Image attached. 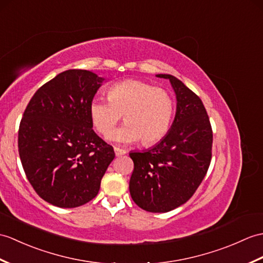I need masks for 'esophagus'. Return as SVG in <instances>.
<instances>
[{
	"label": "esophagus",
	"mask_w": 263,
	"mask_h": 263,
	"mask_svg": "<svg viewBox=\"0 0 263 263\" xmlns=\"http://www.w3.org/2000/svg\"><path fill=\"white\" fill-rule=\"evenodd\" d=\"M114 151H115V155H117V157H120V156H123L126 154V151L124 149L122 148H118V146H114Z\"/></svg>",
	"instance_id": "1"
}]
</instances>
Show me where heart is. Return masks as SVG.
I'll list each match as a JSON object with an SVG mask.
<instances>
[{"label":"heart","instance_id":"b5f03b06","mask_svg":"<svg viewBox=\"0 0 263 263\" xmlns=\"http://www.w3.org/2000/svg\"><path fill=\"white\" fill-rule=\"evenodd\" d=\"M175 102L167 89L137 79H127L107 91V100L95 97L89 104L94 129L107 137L123 115L125 124L112 133L111 139L121 143L141 140L151 145L166 136L172 125Z\"/></svg>","mask_w":263,"mask_h":263}]
</instances>
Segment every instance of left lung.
<instances>
[{"label": "left lung", "instance_id": "8db88e82", "mask_svg": "<svg viewBox=\"0 0 263 263\" xmlns=\"http://www.w3.org/2000/svg\"><path fill=\"white\" fill-rule=\"evenodd\" d=\"M169 79L177 96L174 123L161 141L144 152H130L134 168L130 194L134 203L151 213L175 210L191 198L212 160L213 131L199 97L178 78Z\"/></svg>", "mask_w": 263, "mask_h": 263}]
</instances>
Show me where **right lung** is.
I'll return each mask as SVG.
<instances>
[{"label": "right lung", "instance_id": "add662e5", "mask_svg": "<svg viewBox=\"0 0 263 263\" xmlns=\"http://www.w3.org/2000/svg\"><path fill=\"white\" fill-rule=\"evenodd\" d=\"M103 81L88 70L63 71L24 109L17 136L22 167L34 192L54 206L72 209L93 199L115 157L91 129L89 104Z\"/></svg>", "mask_w": 263, "mask_h": 263}]
</instances>
